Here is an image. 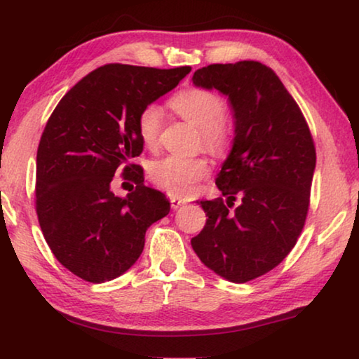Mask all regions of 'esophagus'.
I'll return each mask as SVG.
<instances>
[{
	"mask_svg": "<svg viewBox=\"0 0 359 359\" xmlns=\"http://www.w3.org/2000/svg\"><path fill=\"white\" fill-rule=\"evenodd\" d=\"M170 202H171V209H180L181 205H184L186 204V201L184 199H180V197H176V196H171L170 197Z\"/></svg>",
	"mask_w": 359,
	"mask_h": 359,
	"instance_id": "obj_1",
	"label": "esophagus"
}]
</instances>
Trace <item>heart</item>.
I'll use <instances>...</instances> for the list:
<instances>
[{"label":"heart","mask_w":359,"mask_h":359,"mask_svg":"<svg viewBox=\"0 0 359 359\" xmlns=\"http://www.w3.org/2000/svg\"><path fill=\"white\" fill-rule=\"evenodd\" d=\"M170 105L181 118L199 126L204 147L215 155L228 149L233 136V123L223 113V102L217 93L205 89H188L171 98ZM162 131V110L149 105L137 118V133L142 144L155 149ZM210 163L205 157L165 155L149 165V176L158 188L171 196H189L209 175Z\"/></svg>","instance_id":"heart-1"}]
</instances>
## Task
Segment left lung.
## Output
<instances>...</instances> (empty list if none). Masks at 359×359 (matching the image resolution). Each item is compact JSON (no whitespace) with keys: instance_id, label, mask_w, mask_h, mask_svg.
Segmentation results:
<instances>
[{"instance_id":"8db88e82","label":"left lung","mask_w":359,"mask_h":359,"mask_svg":"<svg viewBox=\"0 0 359 359\" xmlns=\"http://www.w3.org/2000/svg\"><path fill=\"white\" fill-rule=\"evenodd\" d=\"M192 82L228 97L235 137L215 180L228 199L201 201L209 218L191 244L204 266L244 283L277 267L303 231L314 141L298 103L259 61L201 67ZM236 195L242 204L231 211Z\"/></svg>"}]
</instances>
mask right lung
I'll return each mask as SVG.
<instances>
[{"instance_id":"right-lung-1","label":"right lung","mask_w":359,"mask_h":359,"mask_svg":"<svg viewBox=\"0 0 359 359\" xmlns=\"http://www.w3.org/2000/svg\"><path fill=\"white\" fill-rule=\"evenodd\" d=\"M189 66L175 69L105 65L61 98L37 150L35 209L45 241L77 277L103 283L141 256L145 231L170 212L163 192L144 184L137 118L175 89ZM137 183L126 198L111 191L116 170ZM131 169L136 172L129 174Z\"/></svg>"}]
</instances>
